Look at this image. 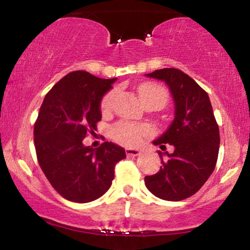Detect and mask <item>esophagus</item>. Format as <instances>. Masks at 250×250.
Here are the masks:
<instances>
[{"label": "esophagus", "instance_id": "obj_1", "mask_svg": "<svg viewBox=\"0 0 250 250\" xmlns=\"http://www.w3.org/2000/svg\"><path fill=\"white\" fill-rule=\"evenodd\" d=\"M125 152H126V155H127V157H137V155L140 154V149H138V148L127 147L125 149Z\"/></svg>", "mask_w": 250, "mask_h": 250}]
</instances>
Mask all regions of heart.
Here are the masks:
<instances>
[{
  "label": "heart",
  "mask_w": 250,
  "mask_h": 250,
  "mask_svg": "<svg viewBox=\"0 0 250 250\" xmlns=\"http://www.w3.org/2000/svg\"><path fill=\"white\" fill-rule=\"evenodd\" d=\"M116 95V91H110V92L103 98L101 104L103 112H108V111L112 108ZM139 95L142 97L143 102L146 101L148 97L152 96H161L165 99L167 98L165 90H164L163 87L152 83L142 85L139 89ZM111 133H112L113 139L116 140V142L123 144V145L134 146L142 142L144 137L148 136V134L151 133V128H149L148 126H138L134 124H130V123H120V124H117L114 126L112 131H111Z\"/></svg>",
  "instance_id": "b5f03b06"
}]
</instances>
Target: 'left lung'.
Returning a JSON list of instances; mask_svg holds the SVG:
<instances>
[{"label": "left lung", "mask_w": 250, "mask_h": 250, "mask_svg": "<svg viewBox=\"0 0 250 250\" xmlns=\"http://www.w3.org/2000/svg\"><path fill=\"white\" fill-rule=\"evenodd\" d=\"M145 76L164 82L174 102V119L153 144L161 149L165 143L175 147L172 154L158 151L163 166L158 173L145 177V185L163 200H184L195 194L215 168L219 126L207 92L188 75L165 67Z\"/></svg>", "instance_id": "obj_1"}]
</instances>
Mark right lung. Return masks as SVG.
<instances>
[{"mask_svg": "<svg viewBox=\"0 0 250 250\" xmlns=\"http://www.w3.org/2000/svg\"><path fill=\"white\" fill-rule=\"evenodd\" d=\"M116 81L73 71L44 97L34 126L35 148L46 179L66 200L101 198L112 185L116 164L126 158L125 149L111 142L96 149L83 144L97 130L102 99Z\"/></svg>", "mask_w": 250, "mask_h": 250, "instance_id": "right-lung-1", "label": "right lung"}]
</instances>
